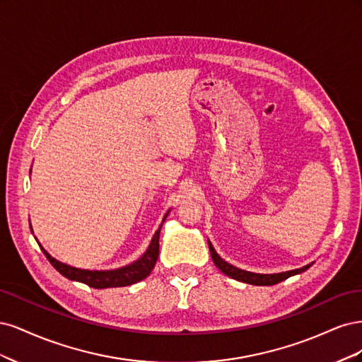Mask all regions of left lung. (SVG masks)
<instances>
[{
	"label": "left lung",
	"instance_id": "left-lung-1",
	"mask_svg": "<svg viewBox=\"0 0 362 362\" xmlns=\"http://www.w3.org/2000/svg\"><path fill=\"white\" fill-rule=\"evenodd\" d=\"M208 247H210V254H211V258H213V262L214 266L221 270L222 273H225V275H228L229 278H233L235 281H240V282H246V284H252V286H275V284L287 279L293 275H298V273H302L305 272L306 269H310L311 264H306L300 269H294V270H288V272H281V273H270V275H264V273H254V272H246V270H242L238 269L233 264H229V262H226L223 258L218 257V254L216 252V249L213 247L211 242L208 240Z\"/></svg>",
	"mask_w": 362,
	"mask_h": 362
}]
</instances>
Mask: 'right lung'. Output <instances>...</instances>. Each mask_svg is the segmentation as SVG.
I'll return each instance as SVG.
<instances>
[{"label": "right lung", "instance_id": "1", "mask_svg": "<svg viewBox=\"0 0 362 362\" xmlns=\"http://www.w3.org/2000/svg\"><path fill=\"white\" fill-rule=\"evenodd\" d=\"M168 214H169V211L166 213V216L163 217V222L158 226L154 237H152L145 254L141 255L139 259L129 262L128 266L119 267V269H112V270L76 269V267H72L69 264H64V262L51 257L48 252L43 249V246L37 242V240H36V242L39 243L42 252L45 254V257L48 258V261L51 262L52 267L56 269L59 273H62L64 278H68L71 281H76V282H83V284H86V286H89L92 288L127 287V286H131V284H136L141 279H145L152 272V269H154L157 258H158V250H160V245H158L160 229H161L164 221H166ZM30 228H31V225H30Z\"/></svg>", "mask_w": 362, "mask_h": 362}]
</instances>
